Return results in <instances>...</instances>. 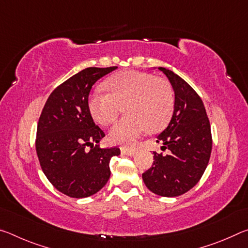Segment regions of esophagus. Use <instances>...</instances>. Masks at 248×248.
<instances>
[{"label":"esophagus","mask_w":248,"mask_h":248,"mask_svg":"<svg viewBox=\"0 0 248 248\" xmlns=\"http://www.w3.org/2000/svg\"><path fill=\"white\" fill-rule=\"evenodd\" d=\"M121 154L128 155V156H132V155L136 154V150H130V149H125V148H121Z\"/></svg>","instance_id":"34e87169"}]
</instances>
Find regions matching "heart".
<instances>
[{"label":"heart","mask_w":248,"mask_h":248,"mask_svg":"<svg viewBox=\"0 0 248 248\" xmlns=\"http://www.w3.org/2000/svg\"><path fill=\"white\" fill-rule=\"evenodd\" d=\"M105 87L109 93L94 92L89 107L95 121L109 124L125 106L128 116L109 132V139L114 144L131 148L148 130L161 131L171 119L175 95L165 79L139 71H125L108 78Z\"/></svg>","instance_id":"obj_1"}]
</instances>
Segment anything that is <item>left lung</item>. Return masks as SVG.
<instances>
[{"instance_id":"left-lung-1","label":"left lung","mask_w":248,"mask_h":248,"mask_svg":"<svg viewBox=\"0 0 248 248\" xmlns=\"http://www.w3.org/2000/svg\"><path fill=\"white\" fill-rule=\"evenodd\" d=\"M173 86L175 107L167 128L157 137L167 155L153 152L152 167L142 174L145 186L162 197H177L190 190L203 175L212 150L210 123L202 100L173 71L158 68Z\"/></svg>"}]
</instances>
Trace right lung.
Segmentation results:
<instances>
[{
	"label": "right lung",
	"instance_id": "add662e5",
	"mask_svg": "<svg viewBox=\"0 0 248 248\" xmlns=\"http://www.w3.org/2000/svg\"><path fill=\"white\" fill-rule=\"evenodd\" d=\"M116 69L86 68L71 77L50 94L39 117L36 151L41 170L56 189L72 198L102 189L110 177V158L120 154L118 148H99L105 133L89 107L92 86Z\"/></svg>",
	"mask_w": 248,
	"mask_h": 248
}]
</instances>
